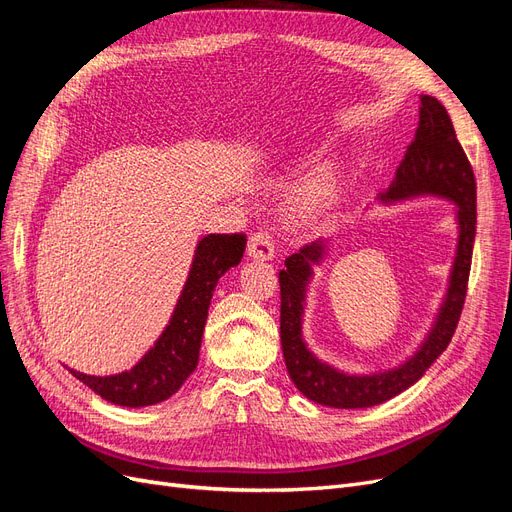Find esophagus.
Masks as SVG:
<instances>
[{
	"mask_svg": "<svg viewBox=\"0 0 512 512\" xmlns=\"http://www.w3.org/2000/svg\"><path fill=\"white\" fill-rule=\"evenodd\" d=\"M247 254L256 260H271L275 254V241L269 230L260 228L250 237V243H247Z\"/></svg>",
	"mask_w": 512,
	"mask_h": 512,
	"instance_id": "obj_1",
	"label": "esophagus"
}]
</instances>
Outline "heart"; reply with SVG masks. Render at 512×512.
Returning a JSON list of instances; mask_svg holds the SVG:
<instances>
[{"label": "heart", "instance_id": "b5f03b06", "mask_svg": "<svg viewBox=\"0 0 512 512\" xmlns=\"http://www.w3.org/2000/svg\"><path fill=\"white\" fill-rule=\"evenodd\" d=\"M337 192V185L333 175L322 173L316 175L312 181H307L303 188L297 194V209L303 215H318L322 211H327L333 203Z\"/></svg>", "mask_w": 512, "mask_h": 512}]
</instances>
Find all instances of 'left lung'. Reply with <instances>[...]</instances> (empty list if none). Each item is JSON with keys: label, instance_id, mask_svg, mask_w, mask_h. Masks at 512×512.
<instances>
[{"label": "left lung", "instance_id": "left-lung-1", "mask_svg": "<svg viewBox=\"0 0 512 512\" xmlns=\"http://www.w3.org/2000/svg\"><path fill=\"white\" fill-rule=\"evenodd\" d=\"M416 194H436L457 203L459 245L446 301L436 327L427 342L408 363L393 371L374 376H348L318 361L301 339V314L305 284L312 275V262H318L322 247L305 245L299 254L286 258L280 271V337L286 369L294 386L322 406L369 408L399 395L421 378L429 365L451 344L468 294L472 250L476 235V179L472 164L457 141L453 121L446 108L433 96L421 98L418 128L408 145L395 179L384 200H401Z\"/></svg>", "mask_w": 512, "mask_h": 512}]
</instances>
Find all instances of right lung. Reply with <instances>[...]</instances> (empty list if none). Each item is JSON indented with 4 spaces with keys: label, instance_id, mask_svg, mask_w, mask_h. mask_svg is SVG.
I'll return each mask as SVG.
<instances>
[{
    "label": "right lung",
    "instance_id": "1",
    "mask_svg": "<svg viewBox=\"0 0 512 512\" xmlns=\"http://www.w3.org/2000/svg\"><path fill=\"white\" fill-rule=\"evenodd\" d=\"M247 245L243 232L209 235L196 247L192 271L175 307V314L162 337L130 371L117 376L70 374L96 391L102 399L117 406H153L175 395L198 365L200 339H203L213 288L220 277L241 262Z\"/></svg>",
    "mask_w": 512,
    "mask_h": 512
}]
</instances>
